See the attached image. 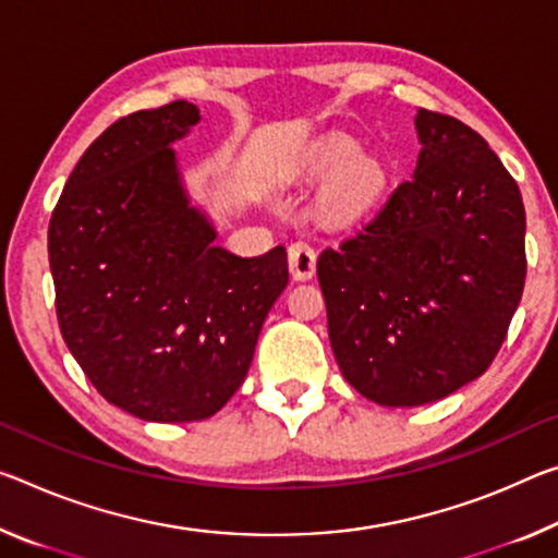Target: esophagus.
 <instances>
[{"label":"esophagus","instance_id":"1","mask_svg":"<svg viewBox=\"0 0 558 558\" xmlns=\"http://www.w3.org/2000/svg\"><path fill=\"white\" fill-rule=\"evenodd\" d=\"M315 247L305 241H295L288 247V265L290 276L295 280H311L315 276Z\"/></svg>","mask_w":558,"mask_h":558}]
</instances>
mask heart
<instances>
[{"instance_id":"b5f03b06","label":"heart","mask_w":558,"mask_h":558,"mask_svg":"<svg viewBox=\"0 0 558 558\" xmlns=\"http://www.w3.org/2000/svg\"><path fill=\"white\" fill-rule=\"evenodd\" d=\"M307 171L327 175L317 208L330 223H355L383 203L387 193V171L373 156L357 154V144L348 136H332L317 144L307 156Z\"/></svg>"}]
</instances>
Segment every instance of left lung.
<instances>
[{"label":"left lung","instance_id":"8db88e82","mask_svg":"<svg viewBox=\"0 0 558 558\" xmlns=\"http://www.w3.org/2000/svg\"><path fill=\"white\" fill-rule=\"evenodd\" d=\"M417 168L317 258L335 360L383 407L437 402L486 373L526 278L517 181L466 123L420 109Z\"/></svg>","mask_w":558,"mask_h":558}]
</instances>
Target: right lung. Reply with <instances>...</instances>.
<instances>
[{
  "instance_id": "add662e5",
  "label": "right lung",
  "mask_w": 558,
  "mask_h": 558,
  "mask_svg": "<svg viewBox=\"0 0 558 558\" xmlns=\"http://www.w3.org/2000/svg\"><path fill=\"white\" fill-rule=\"evenodd\" d=\"M198 119L173 101L111 123L49 220L66 348L106 402L146 422L206 420L231 400L288 286L286 247L241 258L191 203L171 146Z\"/></svg>"
}]
</instances>
